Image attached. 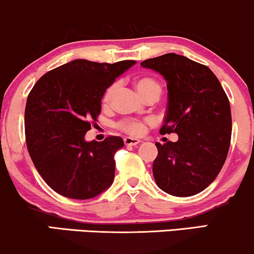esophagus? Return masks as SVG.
I'll use <instances>...</instances> for the list:
<instances>
[{"label":"esophagus","mask_w":254,"mask_h":254,"mask_svg":"<svg viewBox=\"0 0 254 254\" xmlns=\"http://www.w3.org/2000/svg\"><path fill=\"white\" fill-rule=\"evenodd\" d=\"M124 142L126 146H135L138 145L140 142L139 139H135V138H129V136H126V138L124 139Z\"/></svg>","instance_id":"34e87169"}]
</instances>
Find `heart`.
<instances>
[{"label": "heart", "mask_w": 254, "mask_h": 254, "mask_svg": "<svg viewBox=\"0 0 254 254\" xmlns=\"http://www.w3.org/2000/svg\"><path fill=\"white\" fill-rule=\"evenodd\" d=\"M134 85H135L139 94L145 100H147L151 96L159 97L160 94H162V86L152 77H139V78L134 80ZM116 90H118V83H113L104 90L102 96V103L104 106H108L110 103ZM145 122L140 120H122L118 124L119 129L127 134H130V135H139V134H141L145 130Z\"/></svg>", "instance_id": "heart-1"}]
</instances>
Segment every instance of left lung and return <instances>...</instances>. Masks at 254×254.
I'll return each mask as SVG.
<instances>
[{
  "label": "left lung",
  "mask_w": 254,
  "mask_h": 254,
  "mask_svg": "<svg viewBox=\"0 0 254 254\" xmlns=\"http://www.w3.org/2000/svg\"><path fill=\"white\" fill-rule=\"evenodd\" d=\"M166 79L168 112L160 133L178 140L156 142L153 176L163 191L178 197L196 195L213 183L227 158L232 136L231 106L209 67L168 53L141 62Z\"/></svg>",
  "instance_id": "1"
}]
</instances>
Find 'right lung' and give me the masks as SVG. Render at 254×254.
<instances>
[{
	"instance_id": "1",
	"label": "right lung",
	"mask_w": 254,
	"mask_h": 254,
	"mask_svg": "<svg viewBox=\"0 0 254 254\" xmlns=\"http://www.w3.org/2000/svg\"><path fill=\"white\" fill-rule=\"evenodd\" d=\"M134 64L76 59L45 73L29 92L27 150L43 180L59 195L88 199L112 186L114 156L124 140L109 135L86 142L84 135L97 121L104 90Z\"/></svg>"
}]
</instances>
